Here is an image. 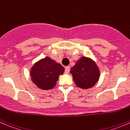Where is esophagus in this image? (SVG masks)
Instances as JSON below:
<instances>
[{
  "mask_svg": "<svg viewBox=\"0 0 130 130\" xmlns=\"http://www.w3.org/2000/svg\"><path fill=\"white\" fill-rule=\"evenodd\" d=\"M70 66H67L65 67V72L66 73H69V72H70Z\"/></svg>",
  "mask_w": 130,
  "mask_h": 130,
  "instance_id": "34e87169",
  "label": "esophagus"
}]
</instances>
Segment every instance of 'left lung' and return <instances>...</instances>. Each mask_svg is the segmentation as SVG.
<instances>
[{
  "mask_svg": "<svg viewBox=\"0 0 130 130\" xmlns=\"http://www.w3.org/2000/svg\"><path fill=\"white\" fill-rule=\"evenodd\" d=\"M70 72L75 84L83 89L93 87L100 77V72L95 63L86 57L78 60Z\"/></svg>",
  "mask_w": 130,
  "mask_h": 130,
  "instance_id": "obj_1",
  "label": "left lung"
}]
</instances>
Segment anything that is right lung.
<instances>
[{"label": "right lung", "instance_id": "obj_1", "mask_svg": "<svg viewBox=\"0 0 130 130\" xmlns=\"http://www.w3.org/2000/svg\"><path fill=\"white\" fill-rule=\"evenodd\" d=\"M64 68L50 58L46 57L35 63L30 71L31 80L38 88L51 89L55 87Z\"/></svg>", "mask_w": 130, "mask_h": 130}]
</instances>
